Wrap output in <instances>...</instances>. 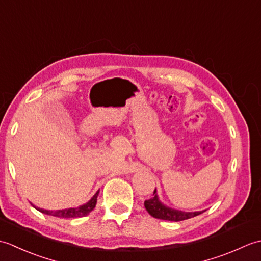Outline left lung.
<instances>
[{"mask_svg":"<svg viewBox=\"0 0 261 261\" xmlns=\"http://www.w3.org/2000/svg\"><path fill=\"white\" fill-rule=\"evenodd\" d=\"M145 207L148 211V213L153 216V218L160 220L175 221V222L194 218V216H197L204 212V211H199V212H182V211H177L165 206V205L160 203L158 199L156 190L153 191L152 197L145 201Z\"/></svg>","mask_w":261,"mask_h":261,"instance_id":"1","label":"left lung"}]
</instances>
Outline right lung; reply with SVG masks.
Segmentation results:
<instances>
[{"label":"right lung","mask_w":261,"mask_h":261,"mask_svg":"<svg viewBox=\"0 0 261 261\" xmlns=\"http://www.w3.org/2000/svg\"><path fill=\"white\" fill-rule=\"evenodd\" d=\"M97 195H98V192H96V194L92 197L90 202L76 208H66V210H60V211H47V210H42L38 207L36 208L38 211H40L41 213L57 216V218H66V219L83 218V216H86L90 214L94 210V207H95L96 202H97Z\"/></svg>","instance_id":"1"}]
</instances>
